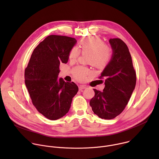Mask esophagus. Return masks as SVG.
<instances>
[{"instance_id": "1", "label": "esophagus", "mask_w": 159, "mask_h": 159, "mask_svg": "<svg viewBox=\"0 0 159 159\" xmlns=\"http://www.w3.org/2000/svg\"><path fill=\"white\" fill-rule=\"evenodd\" d=\"M85 88H86V86H85V85H80L79 86V90H83V89H85Z\"/></svg>"}]
</instances>
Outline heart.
Returning <instances> with one entry per match:
<instances>
[{
    "instance_id": "b5f03b06",
    "label": "heart",
    "mask_w": 159,
    "mask_h": 159,
    "mask_svg": "<svg viewBox=\"0 0 159 159\" xmlns=\"http://www.w3.org/2000/svg\"><path fill=\"white\" fill-rule=\"evenodd\" d=\"M79 46L83 53H89L88 62L98 68H103L107 65L112 56L111 48L107 44H104L102 39L98 36H90L82 39ZM80 54L77 47H73L69 52V58L75 61ZM74 77L79 81H85L91 74L89 69L82 66H78L72 70Z\"/></svg>"
}]
</instances>
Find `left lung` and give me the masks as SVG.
Returning <instances> with one entry per match:
<instances>
[{"mask_svg":"<svg viewBox=\"0 0 159 159\" xmlns=\"http://www.w3.org/2000/svg\"><path fill=\"white\" fill-rule=\"evenodd\" d=\"M112 54L101 72L105 78L103 91L94 89L90 101L94 114L104 120L115 118L122 112L135 88L136 72L127 45L120 38L109 40Z\"/></svg>","mask_w":159,"mask_h":159,"instance_id":"1","label":"left lung"}]
</instances>
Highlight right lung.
<instances>
[{
    "label": "right lung",
    "mask_w": 159,
    "mask_h": 159,
    "mask_svg": "<svg viewBox=\"0 0 159 159\" xmlns=\"http://www.w3.org/2000/svg\"><path fill=\"white\" fill-rule=\"evenodd\" d=\"M75 38L50 35L34 50L25 72V84L33 105L44 117L57 120L69 112L79 88L58 78L60 64L66 63Z\"/></svg>",
    "instance_id": "obj_1"
}]
</instances>
